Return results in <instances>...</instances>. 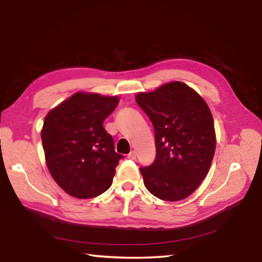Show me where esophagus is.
Listing matches in <instances>:
<instances>
[{"label": "esophagus", "mask_w": 262, "mask_h": 262, "mask_svg": "<svg viewBox=\"0 0 262 262\" xmlns=\"http://www.w3.org/2000/svg\"><path fill=\"white\" fill-rule=\"evenodd\" d=\"M128 159L135 160L136 159V152L135 151H132L129 154H128Z\"/></svg>", "instance_id": "obj_1"}]
</instances>
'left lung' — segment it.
Wrapping results in <instances>:
<instances>
[{
  "label": "left lung",
  "instance_id": "obj_1",
  "mask_svg": "<svg viewBox=\"0 0 262 262\" xmlns=\"http://www.w3.org/2000/svg\"><path fill=\"white\" fill-rule=\"evenodd\" d=\"M136 101L152 122L157 146L154 162L140 168L144 185L166 202L187 198L207 176L215 153L207 103L182 82L138 93Z\"/></svg>",
  "mask_w": 262,
  "mask_h": 262
}]
</instances>
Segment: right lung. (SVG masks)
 <instances>
[{
  "label": "right lung",
  "instance_id": "add662e5",
  "mask_svg": "<svg viewBox=\"0 0 262 262\" xmlns=\"http://www.w3.org/2000/svg\"><path fill=\"white\" fill-rule=\"evenodd\" d=\"M118 104L117 97L79 92L49 111L41 141L46 163L57 185L75 198H93L113 183L121 154L103 121Z\"/></svg>",
  "mask_w": 262,
  "mask_h": 262
}]
</instances>
